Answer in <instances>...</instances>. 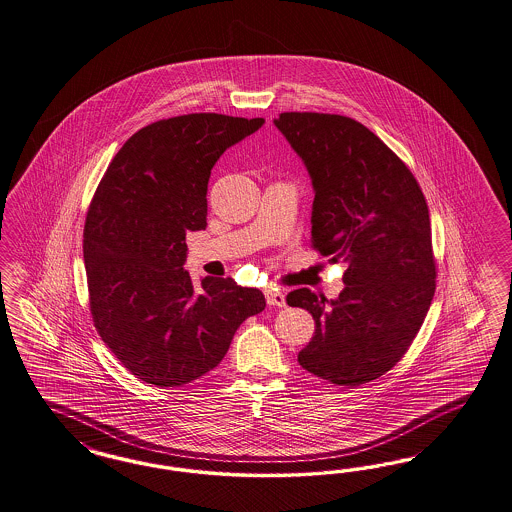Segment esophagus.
<instances>
[{"mask_svg":"<svg viewBox=\"0 0 512 512\" xmlns=\"http://www.w3.org/2000/svg\"><path fill=\"white\" fill-rule=\"evenodd\" d=\"M266 302L270 304V306H285V293L280 291V289H268L266 291Z\"/></svg>","mask_w":512,"mask_h":512,"instance_id":"1","label":"esophagus"}]
</instances>
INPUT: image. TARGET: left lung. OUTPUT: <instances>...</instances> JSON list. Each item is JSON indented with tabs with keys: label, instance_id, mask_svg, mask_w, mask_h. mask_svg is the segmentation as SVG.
I'll list each match as a JSON object with an SVG mask.
<instances>
[{
	"label": "left lung",
	"instance_id": "left-lung-1",
	"mask_svg": "<svg viewBox=\"0 0 512 512\" xmlns=\"http://www.w3.org/2000/svg\"><path fill=\"white\" fill-rule=\"evenodd\" d=\"M274 124L312 179V246L348 265L336 299L306 287L287 295L316 321L300 367L336 386L367 384L405 355L435 295L425 196L405 162L350 117L291 111Z\"/></svg>",
	"mask_w": 512,
	"mask_h": 512
}]
</instances>
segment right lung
Instances as JSON below:
<instances>
[{"mask_svg": "<svg viewBox=\"0 0 512 512\" xmlns=\"http://www.w3.org/2000/svg\"><path fill=\"white\" fill-rule=\"evenodd\" d=\"M265 119L191 113L147 124L107 166L90 202L83 257L90 314L107 348L157 388L215 369L265 295L232 278L194 287L185 236L206 229L208 181L230 145Z\"/></svg>", "mask_w": 512, "mask_h": 512, "instance_id": "right-lung-1", "label": "right lung"}]
</instances>
